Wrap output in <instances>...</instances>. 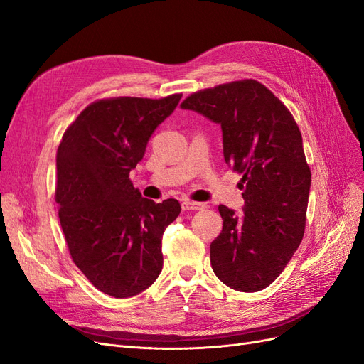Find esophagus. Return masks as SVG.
Here are the masks:
<instances>
[{
    "instance_id": "1",
    "label": "esophagus",
    "mask_w": 364,
    "mask_h": 364,
    "mask_svg": "<svg viewBox=\"0 0 364 364\" xmlns=\"http://www.w3.org/2000/svg\"><path fill=\"white\" fill-rule=\"evenodd\" d=\"M181 208L184 211H198V210H203L204 208V204L193 203V200H184V203L181 204Z\"/></svg>"
}]
</instances>
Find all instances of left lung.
Segmentation results:
<instances>
[{
  "label": "left lung",
  "instance_id": "left-lung-1",
  "mask_svg": "<svg viewBox=\"0 0 364 364\" xmlns=\"http://www.w3.org/2000/svg\"><path fill=\"white\" fill-rule=\"evenodd\" d=\"M181 107L220 124L225 161L241 173L245 216L219 205L223 228L210 245L213 272L235 291H261L285 270L304 235L312 175L299 124L255 79L196 91Z\"/></svg>",
  "mask_w": 364,
  "mask_h": 364
}]
</instances>
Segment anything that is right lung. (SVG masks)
I'll return each mask as SVG.
<instances>
[{
    "mask_svg": "<svg viewBox=\"0 0 364 364\" xmlns=\"http://www.w3.org/2000/svg\"><path fill=\"white\" fill-rule=\"evenodd\" d=\"M181 96L96 100L58 145L55 203L67 247L84 276L111 297H133L161 272V237L181 207L177 199L142 198L129 173Z\"/></svg>",
    "mask_w": 364,
    "mask_h": 364,
    "instance_id": "1",
    "label": "right lung"
}]
</instances>
